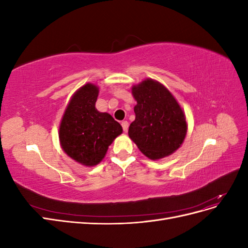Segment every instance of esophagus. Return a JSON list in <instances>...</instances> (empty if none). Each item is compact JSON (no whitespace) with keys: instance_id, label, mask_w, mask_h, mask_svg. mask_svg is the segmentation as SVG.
Here are the masks:
<instances>
[{"instance_id":"obj_1","label":"esophagus","mask_w":248,"mask_h":248,"mask_svg":"<svg viewBox=\"0 0 248 248\" xmlns=\"http://www.w3.org/2000/svg\"><path fill=\"white\" fill-rule=\"evenodd\" d=\"M121 125H122V127H123V130H124L125 132H127V130H128V126H129L128 122H127V121H123V122L121 123Z\"/></svg>"}]
</instances>
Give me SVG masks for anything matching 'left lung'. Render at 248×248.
Returning a JSON list of instances; mask_svg holds the SVG:
<instances>
[{
	"mask_svg": "<svg viewBox=\"0 0 248 248\" xmlns=\"http://www.w3.org/2000/svg\"><path fill=\"white\" fill-rule=\"evenodd\" d=\"M131 93L137 106L128 136L140 151L152 160L177 151L185 140L187 121L174 95L152 78L133 85Z\"/></svg>",
	"mask_w": 248,
	"mask_h": 248,
	"instance_id": "1",
	"label": "left lung"
}]
</instances>
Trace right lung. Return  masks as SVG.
I'll use <instances>...</instances> for the list:
<instances>
[{"label":"right lung","mask_w":248,"mask_h":248,"mask_svg":"<svg viewBox=\"0 0 248 248\" xmlns=\"http://www.w3.org/2000/svg\"><path fill=\"white\" fill-rule=\"evenodd\" d=\"M99 88L91 82L80 87L66 107L59 127V140L71 159L85 167L97 166L122 126L108 112L95 108Z\"/></svg>","instance_id":"add662e5"}]
</instances>
